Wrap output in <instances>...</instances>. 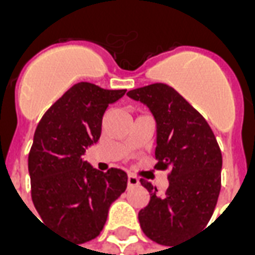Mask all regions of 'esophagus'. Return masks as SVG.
Here are the masks:
<instances>
[{"mask_svg":"<svg viewBox=\"0 0 255 255\" xmlns=\"http://www.w3.org/2000/svg\"><path fill=\"white\" fill-rule=\"evenodd\" d=\"M128 187H133V186H138L139 184V179L133 175H128Z\"/></svg>","mask_w":255,"mask_h":255,"instance_id":"esophagus-1","label":"esophagus"}]
</instances>
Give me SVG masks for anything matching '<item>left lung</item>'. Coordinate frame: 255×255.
<instances>
[{"label":"left lung","instance_id":"1","mask_svg":"<svg viewBox=\"0 0 255 255\" xmlns=\"http://www.w3.org/2000/svg\"><path fill=\"white\" fill-rule=\"evenodd\" d=\"M127 95L151 112L157 127L155 168L171 171L164 195L140 179L150 192L149 205L138 214L140 228L155 243L173 246L203 230L212 217L221 188V151L202 115L168 84H150Z\"/></svg>","mask_w":255,"mask_h":255}]
</instances>
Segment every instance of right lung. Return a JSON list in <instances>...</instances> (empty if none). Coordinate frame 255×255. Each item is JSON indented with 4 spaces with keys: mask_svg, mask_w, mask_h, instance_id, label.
<instances>
[{
    "mask_svg": "<svg viewBox=\"0 0 255 255\" xmlns=\"http://www.w3.org/2000/svg\"><path fill=\"white\" fill-rule=\"evenodd\" d=\"M127 90L87 82L72 86L43 115L28 155L31 197L43 223L79 243L100 235L111 205L127 188V173L101 172L83 160L98 142L108 106Z\"/></svg>",
    "mask_w": 255,
    "mask_h": 255,
    "instance_id": "obj_1",
    "label": "right lung"
}]
</instances>
